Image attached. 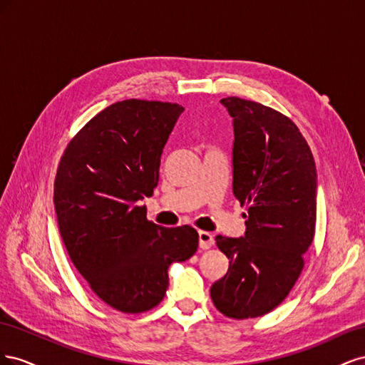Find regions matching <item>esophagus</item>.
Wrapping results in <instances>:
<instances>
[{
  "label": "esophagus",
  "instance_id": "1",
  "mask_svg": "<svg viewBox=\"0 0 365 365\" xmlns=\"http://www.w3.org/2000/svg\"><path fill=\"white\" fill-rule=\"evenodd\" d=\"M200 247L202 248V250H208V248H212L213 245H215V239H213V236H212V233H208V231H200Z\"/></svg>",
  "mask_w": 365,
  "mask_h": 365
}]
</instances>
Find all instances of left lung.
Listing matches in <instances>:
<instances>
[{"mask_svg":"<svg viewBox=\"0 0 365 365\" xmlns=\"http://www.w3.org/2000/svg\"><path fill=\"white\" fill-rule=\"evenodd\" d=\"M220 103L233 117V193L247 208V231L216 237L230 267L210 295L228 318H256L288 297L304 268L315 236L317 169L289 117L239 97Z\"/></svg>","mask_w":365,"mask_h":365,"instance_id":"left-lung-1","label":"left lung"}]
</instances>
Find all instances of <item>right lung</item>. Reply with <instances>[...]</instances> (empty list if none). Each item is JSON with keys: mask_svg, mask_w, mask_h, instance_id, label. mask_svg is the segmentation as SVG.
<instances>
[{"mask_svg": "<svg viewBox=\"0 0 365 365\" xmlns=\"http://www.w3.org/2000/svg\"><path fill=\"white\" fill-rule=\"evenodd\" d=\"M178 103L128 98L93 117L71 138L54 180V208L68 256L93 292L115 311L158 306L173 262L190 259L197 231L165 228L137 205L152 196Z\"/></svg>", "mask_w": 365, "mask_h": 365, "instance_id": "obj_1", "label": "right lung"}]
</instances>
